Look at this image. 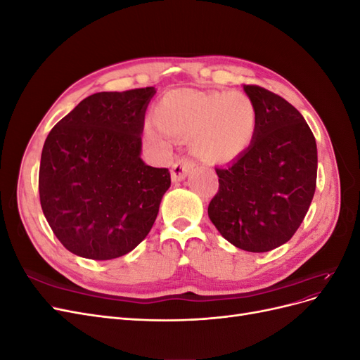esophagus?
I'll return each mask as SVG.
<instances>
[{"label":"esophagus","mask_w":360,"mask_h":360,"mask_svg":"<svg viewBox=\"0 0 360 360\" xmlns=\"http://www.w3.org/2000/svg\"><path fill=\"white\" fill-rule=\"evenodd\" d=\"M195 163L188 158H180L172 163L171 168V179L172 181H181L184 177L188 176V172L193 168Z\"/></svg>","instance_id":"1"}]
</instances>
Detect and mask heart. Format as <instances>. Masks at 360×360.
Segmentation results:
<instances>
[{
    "mask_svg": "<svg viewBox=\"0 0 360 360\" xmlns=\"http://www.w3.org/2000/svg\"><path fill=\"white\" fill-rule=\"evenodd\" d=\"M158 126L146 134L155 146L165 148L167 135L188 138L191 148L207 162H230L245 153L254 141L258 108L242 91H169L155 110Z\"/></svg>",
    "mask_w": 360,
    "mask_h": 360,
    "instance_id": "1",
    "label": "heart"
}]
</instances>
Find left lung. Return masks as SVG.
Returning a JSON list of instances; mask_svg holds the SVG:
<instances>
[{
    "instance_id": "obj_1",
    "label": "left lung",
    "mask_w": 360,
    "mask_h": 360,
    "mask_svg": "<svg viewBox=\"0 0 360 360\" xmlns=\"http://www.w3.org/2000/svg\"><path fill=\"white\" fill-rule=\"evenodd\" d=\"M258 108L245 153L216 168L219 189L209 204L217 231L236 248L267 252L287 243L308 213L317 184V144L302 114L259 85H243Z\"/></svg>"
}]
</instances>
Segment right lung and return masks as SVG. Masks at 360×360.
I'll return each instance as SVG.
<instances>
[{
    "label": "right lung",
    "mask_w": 360,
    "mask_h": 360,
    "mask_svg": "<svg viewBox=\"0 0 360 360\" xmlns=\"http://www.w3.org/2000/svg\"><path fill=\"white\" fill-rule=\"evenodd\" d=\"M155 86L85 97L52 127L41 150L39 195L61 245L90 259L126 255L153 226L168 168L141 159Z\"/></svg>",
    "instance_id": "obj_1"
}]
</instances>
